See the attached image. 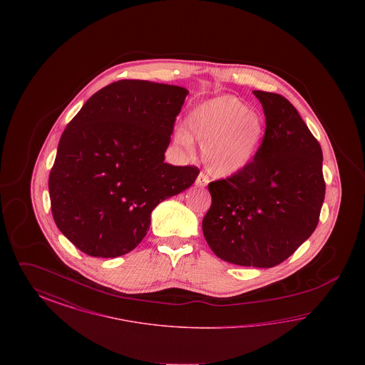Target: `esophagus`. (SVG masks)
<instances>
[{"instance_id": "obj_1", "label": "esophagus", "mask_w": 365, "mask_h": 365, "mask_svg": "<svg viewBox=\"0 0 365 365\" xmlns=\"http://www.w3.org/2000/svg\"><path fill=\"white\" fill-rule=\"evenodd\" d=\"M208 176L204 174V173H200L198 176H197V179H195V185H197L198 187H205V186L208 185Z\"/></svg>"}]
</instances>
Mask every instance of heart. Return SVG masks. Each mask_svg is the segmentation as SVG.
<instances>
[{
  "mask_svg": "<svg viewBox=\"0 0 365 365\" xmlns=\"http://www.w3.org/2000/svg\"><path fill=\"white\" fill-rule=\"evenodd\" d=\"M175 140L192 149V139L202 145L201 156L209 174L231 178L241 174L256 158L265 127L260 116L234 96H222L195 105Z\"/></svg>",
  "mask_w": 365,
  "mask_h": 365,
  "instance_id": "heart-1",
  "label": "heart"
}]
</instances>
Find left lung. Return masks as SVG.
Segmentation results:
<instances>
[{"label": "left lung", "instance_id": "left-lung-1", "mask_svg": "<svg viewBox=\"0 0 365 365\" xmlns=\"http://www.w3.org/2000/svg\"><path fill=\"white\" fill-rule=\"evenodd\" d=\"M265 116L260 150L241 174L208 185L202 231L222 260L271 268L312 235L324 201L323 153L290 101L255 90Z\"/></svg>", "mask_w": 365, "mask_h": 365}]
</instances>
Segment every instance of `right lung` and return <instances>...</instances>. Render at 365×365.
Here are the masks:
<instances>
[{
	"instance_id": "right-lung-1",
	"label": "right lung",
	"mask_w": 365,
	"mask_h": 365,
	"mask_svg": "<svg viewBox=\"0 0 365 365\" xmlns=\"http://www.w3.org/2000/svg\"><path fill=\"white\" fill-rule=\"evenodd\" d=\"M187 88L124 79L97 91L64 130L49 175L53 219L91 257L145 238L157 205L189 189L197 167L164 163Z\"/></svg>"
}]
</instances>
